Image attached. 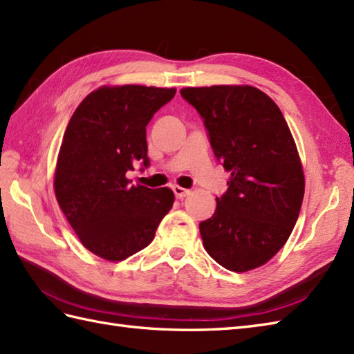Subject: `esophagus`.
Instances as JSON below:
<instances>
[{"label": "esophagus", "instance_id": "esophagus-1", "mask_svg": "<svg viewBox=\"0 0 354 354\" xmlns=\"http://www.w3.org/2000/svg\"><path fill=\"white\" fill-rule=\"evenodd\" d=\"M172 192H174V195L177 198H180V200H182V198H185V196H187V195H191V191H189V189L180 187V186H172Z\"/></svg>", "mask_w": 354, "mask_h": 354}]
</instances>
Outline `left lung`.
<instances>
[{
    "label": "left lung",
    "mask_w": 354,
    "mask_h": 354,
    "mask_svg": "<svg viewBox=\"0 0 354 354\" xmlns=\"http://www.w3.org/2000/svg\"><path fill=\"white\" fill-rule=\"evenodd\" d=\"M204 120L214 156L230 172L213 216L200 223L205 251L231 272L266 264L296 225L305 177L278 108L251 85L180 90Z\"/></svg>",
    "instance_id": "obj_1"
}]
</instances>
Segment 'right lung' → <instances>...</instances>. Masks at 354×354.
<instances>
[{
	"instance_id": "right-lung-1",
	"label": "right lung",
	"mask_w": 354,
	"mask_h": 354,
	"mask_svg": "<svg viewBox=\"0 0 354 354\" xmlns=\"http://www.w3.org/2000/svg\"><path fill=\"white\" fill-rule=\"evenodd\" d=\"M176 88L100 87L76 108L59 149L54 187L81 243L122 261L149 246L174 194L133 186L126 172L150 165L145 127Z\"/></svg>"
}]
</instances>
